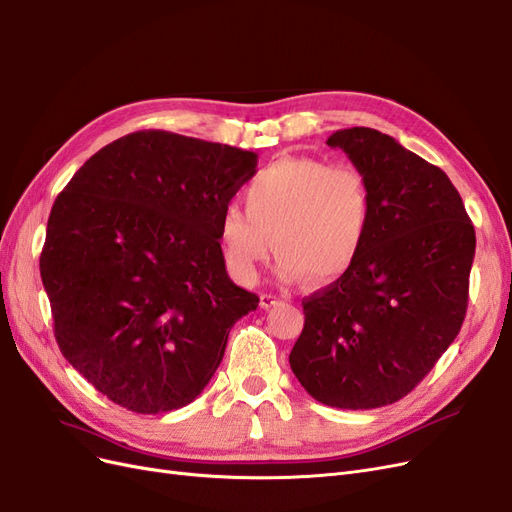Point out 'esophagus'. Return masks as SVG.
I'll list each match as a JSON object with an SVG mask.
<instances>
[{
  "mask_svg": "<svg viewBox=\"0 0 512 512\" xmlns=\"http://www.w3.org/2000/svg\"><path fill=\"white\" fill-rule=\"evenodd\" d=\"M280 302V298L278 295H274V293H261V298H259V304H261V308H272V306H276Z\"/></svg>",
  "mask_w": 512,
  "mask_h": 512,
  "instance_id": "obj_1",
  "label": "esophagus"
}]
</instances>
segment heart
<instances>
[{"label":"heart","mask_w":512,"mask_h":512,"mask_svg":"<svg viewBox=\"0 0 512 512\" xmlns=\"http://www.w3.org/2000/svg\"><path fill=\"white\" fill-rule=\"evenodd\" d=\"M246 208L227 204L219 242L229 272L251 283L276 246L278 276L332 285L349 274L368 240L370 185L359 168L317 157H285L244 189Z\"/></svg>","instance_id":"b5f03b06"}]
</instances>
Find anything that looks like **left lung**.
I'll return each instance as SVG.
<instances>
[{"instance_id": "left-lung-1", "label": "left lung", "mask_w": 512, "mask_h": 512, "mask_svg": "<svg viewBox=\"0 0 512 512\" xmlns=\"http://www.w3.org/2000/svg\"><path fill=\"white\" fill-rule=\"evenodd\" d=\"M364 172L372 221L353 270L302 302L289 364L321 404L368 410L402 400L457 338L476 236L449 176L370 127L338 129Z\"/></svg>"}]
</instances>
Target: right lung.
Segmentation results:
<instances>
[{
    "instance_id": "1",
    "label": "right lung",
    "mask_w": 512,
    "mask_h": 512,
    "mask_svg": "<svg viewBox=\"0 0 512 512\" xmlns=\"http://www.w3.org/2000/svg\"><path fill=\"white\" fill-rule=\"evenodd\" d=\"M255 168L251 151L151 129L104 146L59 193L40 257L55 338L114 404L159 415L193 402L257 308L219 242L221 210Z\"/></svg>"
}]
</instances>
